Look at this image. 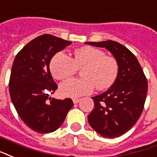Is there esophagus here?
Listing matches in <instances>:
<instances>
[{
    "label": "esophagus",
    "mask_w": 157,
    "mask_h": 157,
    "mask_svg": "<svg viewBox=\"0 0 157 157\" xmlns=\"http://www.w3.org/2000/svg\"><path fill=\"white\" fill-rule=\"evenodd\" d=\"M80 99H73V100H72V101H73V103L74 104H77V103H79L80 102Z\"/></svg>",
    "instance_id": "34e87169"
}]
</instances>
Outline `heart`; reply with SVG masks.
I'll list each match as a JSON object with an SVG mask.
<instances>
[{
    "label": "heart",
    "mask_w": 157,
    "mask_h": 157,
    "mask_svg": "<svg viewBox=\"0 0 157 157\" xmlns=\"http://www.w3.org/2000/svg\"><path fill=\"white\" fill-rule=\"evenodd\" d=\"M81 79H69L60 85V94L76 98L90 94L94 86L99 90L108 89L118 77L119 66L115 57L105 56L104 51L93 47L80 48L71 58L63 52L56 53L51 60L50 70L57 80L73 76L77 68H82Z\"/></svg>",
    "instance_id": "heart-1"
}]
</instances>
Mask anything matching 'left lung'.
I'll return each instance as SVG.
<instances>
[{"instance_id": "8db88e82", "label": "left lung", "mask_w": 157, "mask_h": 157, "mask_svg": "<svg viewBox=\"0 0 157 157\" xmlns=\"http://www.w3.org/2000/svg\"><path fill=\"white\" fill-rule=\"evenodd\" d=\"M85 44L105 48L118 61V77L109 89L92 97L94 106L88 115V122L102 137H119L134 126L142 114L147 94V80L135 55L118 42Z\"/></svg>"}]
</instances>
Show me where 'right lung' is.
<instances>
[{
	"mask_svg": "<svg viewBox=\"0 0 157 157\" xmlns=\"http://www.w3.org/2000/svg\"><path fill=\"white\" fill-rule=\"evenodd\" d=\"M71 44L51 34L37 37L16 55L10 77L12 103L22 121L39 133L56 131L73 106L72 100L49 97L57 89L49 69L57 52Z\"/></svg>",
	"mask_w": 157,
	"mask_h": 157,
	"instance_id": "add662e5",
	"label": "right lung"
}]
</instances>
